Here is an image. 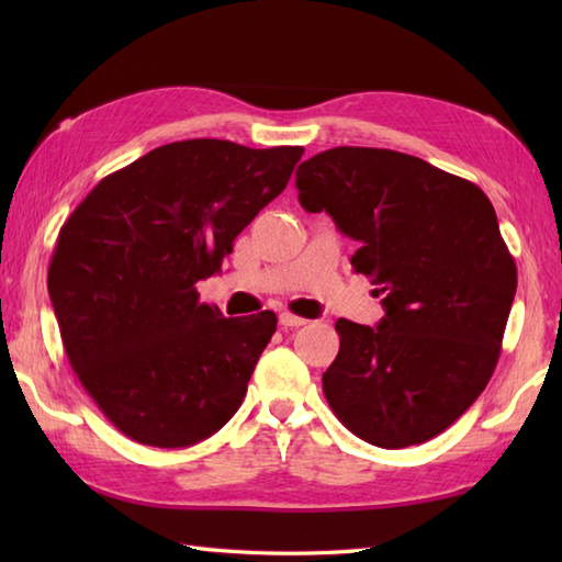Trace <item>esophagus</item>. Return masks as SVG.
<instances>
[{"instance_id":"esophagus-1","label":"esophagus","mask_w":562,"mask_h":562,"mask_svg":"<svg viewBox=\"0 0 562 562\" xmlns=\"http://www.w3.org/2000/svg\"><path fill=\"white\" fill-rule=\"evenodd\" d=\"M280 326L282 328H302V326H306V321L302 316H294L290 312H282L280 314Z\"/></svg>"}]
</instances>
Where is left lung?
<instances>
[{
	"label": "left lung",
	"mask_w": 562,
	"mask_h": 562,
	"mask_svg": "<svg viewBox=\"0 0 562 562\" xmlns=\"http://www.w3.org/2000/svg\"><path fill=\"white\" fill-rule=\"evenodd\" d=\"M306 212L357 241L352 268L379 284V326L338 318L324 374L340 423L403 449L459 420L491 381L517 292L515 258L483 190L411 154L336 147L296 169Z\"/></svg>",
	"instance_id": "left-lung-1"
}]
</instances>
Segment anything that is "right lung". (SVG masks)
Instances as JSON below:
<instances>
[{
    "instance_id": "right-lung-1",
    "label": "right lung",
    "mask_w": 562,
    "mask_h": 562,
    "mask_svg": "<svg viewBox=\"0 0 562 562\" xmlns=\"http://www.w3.org/2000/svg\"><path fill=\"white\" fill-rule=\"evenodd\" d=\"M302 154L171 142L105 176L59 229L47 292L67 360L130 439L190 447L238 411L278 318H224L195 284L222 268Z\"/></svg>"
}]
</instances>
